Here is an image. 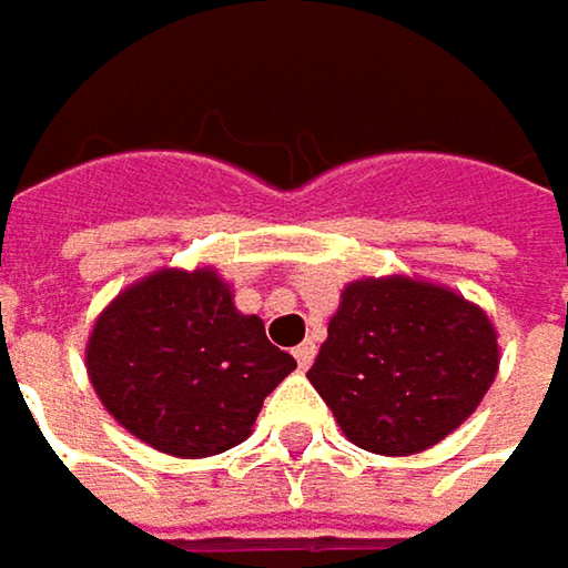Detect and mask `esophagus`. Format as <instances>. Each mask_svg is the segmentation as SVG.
<instances>
[{
	"instance_id": "esophagus-1",
	"label": "esophagus",
	"mask_w": 568,
	"mask_h": 568,
	"mask_svg": "<svg viewBox=\"0 0 568 568\" xmlns=\"http://www.w3.org/2000/svg\"><path fill=\"white\" fill-rule=\"evenodd\" d=\"M294 358H297V365L306 372V368L313 365V358H316V345L306 339V343H301L297 348H294Z\"/></svg>"
}]
</instances>
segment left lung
<instances>
[{
  "instance_id": "obj_1",
  "label": "left lung",
  "mask_w": 568,
  "mask_h": 568,
  "mask_svg": "<svg viewBox=\"0 0 568 568\" xmlns=\"http://www.w3.org/2000/svg\"><path fill=\"white\" fill-rule=\"evenodd\" d=\"M495 375L491 320L466 297L410 277L348 284L306 372L345 436L378 456L436 446Z\"/></svg>"
}]
</instances>
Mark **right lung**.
Segmentation results:
<instances>
[{
  "label": "right lung",
  "instance_id": "add662e5",
  "mask_svg": "<svg viewBox=\"0 0 568 568\" xmlns=\"http://www.w3.org/2000/svg\"><path fill=\"white\" fill-rule=\"evenodd\" d=\"M297 368L213 271H158L102 310L87 372L102 407L142 443L200 459L239 446L264 397Z\"/></svg>",
  "mask_w": 568,
  "mask_h": 568
}]
</instances>
